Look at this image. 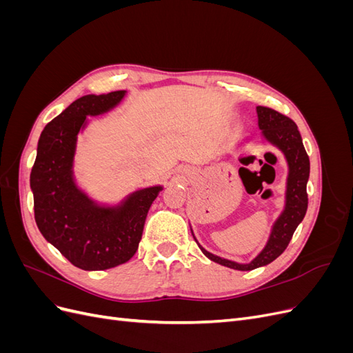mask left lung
I'll use <instances>...</instances> for the list:
<instances>
[{
    "instance_id": "1",
    "label": "left lung",
    "mask_w": 353,
    "mask_h": 353,
    "mask_svg": "<svg viewBox=\"0 0 353 353\" xmlns=\"http://www.w3.org/2000/svg\"><path fill=\"white\" fill-rule=\"evenodd\" d=\"M256 113H258V125L262 140L270 143L276 150L283 153L288 169L284 193V208L279 218L272 223L270 237L265 248L250 262L239 263L230 259H223L221 256H216L208 252L206 249H203L194 237L193 230H191V234H193L197 245L206 258L222 266H227V268L237 271H252L254 268H259V266L268 265L279 258L285 250L288 243H290L297 225L303 221L307 209L306 184L309 179V157L306 154L302 137L296 123L290 117L270 108H263V105H258ZM241 143H249V140H243Z\"/></svg>"
}]
</instances>
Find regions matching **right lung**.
Instances as JSON below:
<instances>
[{
  "instance_id": "1",
  "label": "right lung",
  "mask_w": 353,
  "mask_h": 353,
  "mask_svg": "<svg viewBox=\"0 0 353 353\" xmlns=\"http://www.w3.org/2000/svg\"><path fill=\"white\" fill-rule=\"evenodd\" d=\"M126 91L74 100L41 132L30 172L34 210L44 239L83 271H103L130 261L140 244L148 209L163 185L138 188L119 203L90 197L74 178L78 134L88 116L113 110Z\"/></svg>"
}]
</instances>
